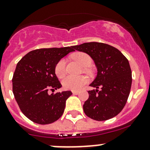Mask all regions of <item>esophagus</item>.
<instances>
[{"label": "esophagus", "mask_w": 150, "mask_h": 150, "mask_svg": "<svg viewBox=\"0 0 150 150\" xmlns=\"http://www.w3.org/2000/svg\"><path fill=\"white\" fill-rule=\"evenodd\" d=\"M72 93L75 95H78L79 94V91H72Z\"/></svg>", "instance_id": "1"}]
</instances>
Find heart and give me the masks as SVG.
I'll return each mask as SVG.
<instances>
[{
  "instance_id": "1",
  "label": "heart",
  "mask_w": 150,
  "mask_h": 150,
  "mask_svg": "<svg viewBox=\"0 0 150 150\" xmlns=\"http://www.w3.org/2000/svg\"><path fill=\"white\" fill-rule=\"evenodd\" d=\"M72 58L78 62L81 66L85 68V70L88 71V67L92 63V59L90 56L85 52H75L72 55ZM54 72L59 78H63L66 75V61L64 59H62L56 64ZM88 82L87 78L84 76L73 77L67 76L62 81V85L64 88L69 90L77 91L83 87Z\"/></svg>"
}]
</instances>
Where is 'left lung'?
Returning <instances> with one entry per match:
<instances>
[{
    "instance_id": "obj_1",
    "label": "left lung",
    "mask_w": 150,
    "mask_h": 150,
    "mask_svg": "<svg viewBox=\"0 0 150 150\" xmlns=\"http://www.w3.org/2000/svg\"><path fill=\"white\" fill-rule=\"evenodd\" d=\"M73 48L88 54L97 67L96 78L90 84L96 89L88 91L85 114L98 121L112 118L125 107L131 91L132 75L128 60L118 49L103 43H85Z\"/></svg>"
}]
</instances>
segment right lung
Segmentation results:
<instances>
[{"instance_id":"1","label":"right lung","mask_w":150,"mask_h":150,"mask_svg":"<svg viewBox=\"0 0 150 150\" xmlns=\"http://www.w3.org/2000/svg\"><path fill=\"white\" fill-rule=\"evenodd\" d=\"M73 46L33 50L17 63L12 78L15 99L24 115L35 123L57 121L64 112L70 91L48 94L60 88L54 67L62 58L74 51Z\"/></svg>"}]
</instances>
